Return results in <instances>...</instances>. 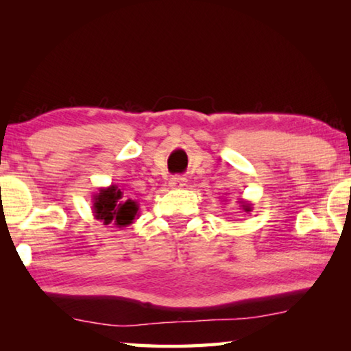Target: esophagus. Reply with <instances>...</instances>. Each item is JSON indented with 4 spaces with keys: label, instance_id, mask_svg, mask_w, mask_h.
<instances>
[{
    "label": "esophagus",
    "instance_id": "1",
    "mask_svg": "<svg viewBox=\"0 0 351 351\" xmlns=\"http://www.w3.org/2000/svg\"><path fill=\"white\" fill-rule=\"evenodd\" d=\"M186 178L184 176H173V178H170V181H169V184H170V187H173V189H182L184 186H186Z\"/></svg>",
    "mask_w": 351,
    "mask_h": 351
}]
</instances>
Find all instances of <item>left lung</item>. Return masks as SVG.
I'll list each match as a JSON object with an SVG mask.
<instances>
[{"mask_svg": "<svg viewBox=\"0 0 351 351\" xmlns=\"http://www.w3.org/2000/svg\"><path fill=\"white\" fill-rule=\"evenodd\" d=\"M239 204H240V207L243 209V212H246V213L252 212V203H251V201L240 199V201H239Z\"/></svg>", "mask_w": 351, "mask_h": 351, "instance_id": "8db88e82", "label": "left lung"}]
</instances>
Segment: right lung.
I'll list each match as a JSON object with an SVG mask.
<instances>
[{
  "label": "right lung",
  "instance_id": "right-lung-1",
  "mask_svg": "<svg viewBox=\"0 0 351 351\" xmlns=\"http://www.w3.org/2000/svg\"><path fill=\"white\" fill-rule=\"evenodd\" d=\"M93 215L105 226L112 228H127L132 224L139 212V204L134 199L123 198V192L116 184L100 187L93 195Z\"/></svg>",
  "mask_w": 351,
  "mask_h": 351
}]
</instances>
